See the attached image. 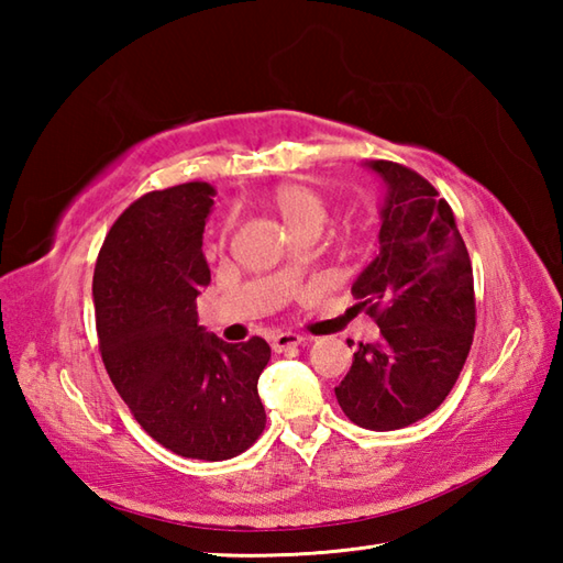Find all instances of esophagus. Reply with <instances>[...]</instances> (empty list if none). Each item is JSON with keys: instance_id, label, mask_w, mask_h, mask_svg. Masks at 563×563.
Here are the masks:
<instances>
[{"instance_id": "1", "label": "esophagus", "mask_w": 563, "mask_h": 563, "mask_svg": "<svg viewBox=\"0 0 563 563\" xmlns=\"http://www.w3.org/2000/svg\"><path fill=\"white\" fill-rule=\"evenodd\" d=\"M302 343H305V339L300 336V333H278L271 345L275 353H285V351L297 349V345H302Z\"/></svg>"}]
</instances>
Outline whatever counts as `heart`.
I'll list each match as a JSON object with an SVG mask.
<instances>
[{
	"label": "heart",
	"mask_w": 563,
	"mask_h": 563,
	"mask_svg": "<svg viewBox=\"0 0 563 563\" xmlns=\"http://www.w3.org/2000/svg\"><path fill=\"white\" fill-rule=\"evenodd\" d=\"M273 208L278 210L285 227L297 236L319 234L329 218L324 198L300 184H285L275 190Z\"/></svg>",
	"instance_id": "heart-1"
}]
</instances>
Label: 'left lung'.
Wrapping results in <instances>:
<instances>
[{"mask_svg": "<svg viewBox=\"0 0 563 563\" xmlns=\"http://www.w3.org/2000/svg\"><path fill=\"white\" fill-rule=\"evenodd\" d=\"M367 166L387 186L379 254L351 290L379 339L357 343L336 399L355 426L397 430L433 413L462 373L476 327L474 275L448 200L409 166Z\"/></svg>", "mask_w": 563, "mask_h": 563, "instance_id": "8db88e82", "label": "left lung"}]
</instances>
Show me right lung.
<instances>
[{
	"label": "right lung",
	"instance_id": "obj_1",
	"mask_svg": "<svg viewBox=\"0 0 563 563\" xmlns=\"http://www.w3.org/2000/svg\"><path fill=\"white\" fill-rule=\"evenodd\" d=\"M212 196L190 181L137 198L103 239L93 309L106 373L135 421L181 457L220 462L266 428L256 387L271 345L224 343L198 327Z\"/></svg>",
	"mask_w": 563,
	"mask_h": 563
}]
</instances>
